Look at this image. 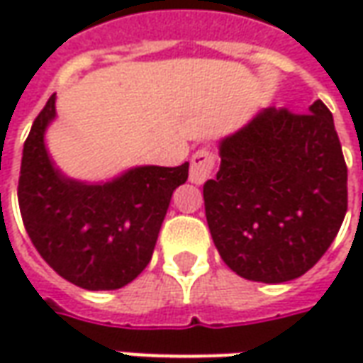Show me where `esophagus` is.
<instances>
[{
    "mask_svg": "<svg viewBox=\"0 0 363 363\" xmlns=\"http://www.w3.org/2000/svg\"><path fill=\"white\" fill-rule=\"evenodd\" d=\"M216 167V153L212 150H198L190 159V182L194 184H204L213 173Z\"/></svg>",
    "mask_w": 363,
    "mask_h": 363,
    "instance_id": "34e87169",
    "label": "esophagus"
}]
</instances>
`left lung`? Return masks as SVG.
I'll return each instance as SVG.
<instances>
[{
  "instance_id": "8db88e82",
  "label": "left lung",
  "mask_w": 363,
  "mask_h": 363,
  "mask_svg": "<svg viewBox=\"0 0 363 363\" xmlns=\"http://www.w3.org/2000/svg\"><path fill=\"white\" fill-rule=\"evenodd\" d=\"M206 181L208 228L241 278L296 280L327 252L348 210V169L323 101L305 114L264 108L220 143Z\"/></svg>"
}]
</instances>
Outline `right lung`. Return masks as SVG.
Returning a JSON list of instances; mask_svg holds the SVG:
<instances>
[{
  "label": "right lung",
  "mask_w": 363,
  "mask_h": 363,
  "mask_svg": "<svg viewBox=\"0 0 363 363\" xmlns=\"http://www.w3.org/2000/svg\"><path fill=\"white\" fill-rule=\"evenodd\" d=\"M54 116L56 93L23 147L17 196L25 229L64 280L93 291L124 288L150 264L171 196L189 179V163L135 167L103 184L72 181L44 145Z\"/></svg>",
  "instance_id": "1"
}]
</instances>
